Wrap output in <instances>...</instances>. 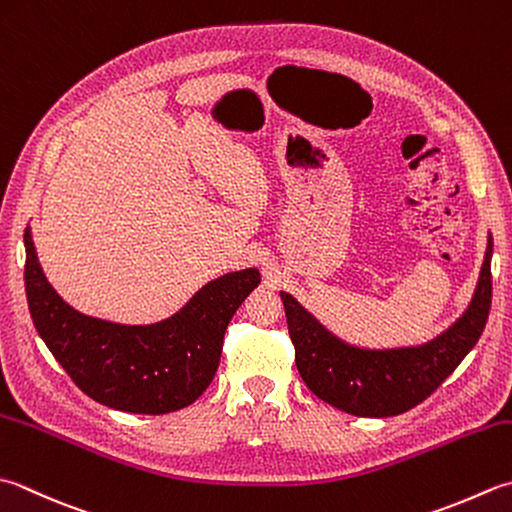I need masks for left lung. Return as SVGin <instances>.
Wrapping results in <instances>:
<instances>
[{
    "label": "left lung",
    "instance_id": "obj_1",
    "mask_svg": "<svg viewBox=\"0 0 512 512\" xmlns=\"http://www.w3.org/2000/svg\"><path fill=\"white\" fill-rule=\"evenodd\" d=\"M493 237L466 313L433 342L413 348L350 346L317 322L293 295L282 293L295 364L304 384L326 404L357 417H393L422 404L462 364L482 337L493 297Z\"/></svg>",
    "mask_w": 512,
    "mask_h": 512
}]
</instances>
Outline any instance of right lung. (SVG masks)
Wrapping results in <instances>:
<instances>
[{"label":"right lung","instance_id":"obj_1","mask_svg":"<svg viewBox=\"0 0 512 512\" xmlns=\"http://www.w3.org/2000/svg\"><path fill=\"white\" fill-rule=\"evenodd\" d=\"M26 297L50 353L90 399L139 415H164L193 404L213 382L224 333L235 310L262 282L257 268L206 284L177 315L150 326H124L77 313L48 284L30 228Z\"/></svg>","mask_w":512,"mask_h":512}]
</instances>
